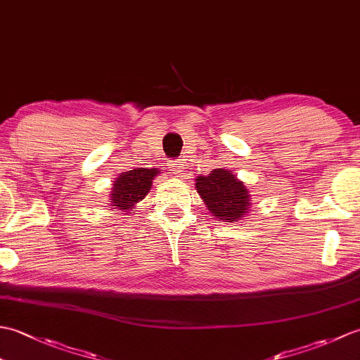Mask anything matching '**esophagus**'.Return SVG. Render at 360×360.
Returning <instances> with one entry per match:
<instances>
[{"label": "esophagus", "instance_id": "esophagus-1", "mask_svg": "<svg viewBox=\"0 0 360 360\" xmlns=\"http://www.w3.org/2000/svg\"><path fill=\"white\" fill-rule=\"evenodd\" d=\"M168 168L176 174L179 176L186 168V162L182 159H174V160H168Z\"/></svg>", "mask_w": 360, "mask_h": 360}]
</instances>
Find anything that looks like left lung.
Returning <instances> with one entry per match:
<instances>
[{
    "label": "left lung",
    "mask_w": 360,
    "mask_h": 360,
    "mask_svg": "<svg viewBox=\"0 0 360 360\" xmlns=\"http://www.w3.org/2000/svg\"><path fill=\"white\" fill-rule=\"evenodd\" d=\"M195 188L205 207L224 223H235L250 210V192L227 168H215L207 176H198Z\"/></svg>",
    "instance_id": "1"
}]
</instances>
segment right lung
Returning a JSON list of instances; mask_svg holds the SVG:
<instances>
[{
    "instance_id": "1",
    "label": "right lung",
    "mask_w": 360,
    "mask_h": 360,
    "mask_svg": "<svg viewBox=\"0 0 360 360\" xmlns=\"http://www.w3.org/2000/svg\"><path fill=\"white\" fill-rule=\"evenodd\" d=\"M160 173L158 168H134L119 174L112 181L110 192V210L125 212V215H133L137 202H141L150 192L153 179Z\"/></svg>"
}]
</instances>
